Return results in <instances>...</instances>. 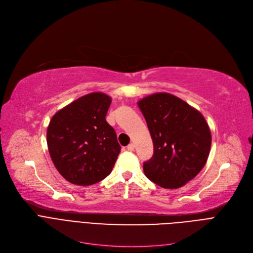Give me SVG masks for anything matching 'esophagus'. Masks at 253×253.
Here are the masks:
<instances>
[{
	"mask_svg": "<svg viewBox=\"0 0 253 253\" xmlns=\"http://www.w3.org/2000/svg\"><path fill=\"white\" fill-rule=\"evenodd\" d=\"M127 150H128V151H133V150H135V144L130 143V144L127 146Z\"/></svg>",
	"mask_w": 253,
	"mask_h": 253,
	"instance_id": "obj_1",
	"label": "esophagus"
}]
</instances>
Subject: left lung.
<instances>
[{"instance_id":"left-lung-1","label":"left lung","mask_w":253,"mask_h":253,"mask_svg":"<svg viewBox=\"0 0 253 253\" xmlns=\"http://www.w3.org/2000/svg\"><path fill=\"white\" fill-rule=\"evenodd\" d=\"M138 106L154 146L152 158L144 163L145 175L162 188L183 187L200 172L210 155L211 133L204 116L169 93L147 96Z\"/></svg>"}]
</instances>
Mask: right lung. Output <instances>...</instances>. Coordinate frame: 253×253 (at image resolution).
Returning a JSON list of instances; mask_svg holds the SVG:
<instances>
[{
    "instance_id": "1",
    "label": "right lung",
    "mask_w": 253,
    "mask_h": 253,
    "mask_svg": "<svg viewBox=\"0 0 253 253\" xmlns=\"http://www.w3.org/2000/svg\"><path fill=\"white\" fill-rule=\"evenodd\" d=\"M111 97L94 92L57 111L47 129L55 168L66 181L88 186L111 172L121 152L116 132L106 122Z\"/></svg>"
}]
</instances>
